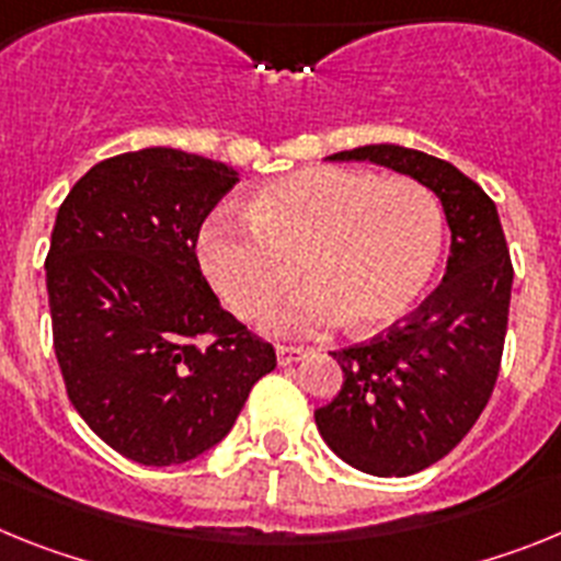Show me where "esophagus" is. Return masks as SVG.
I'll return each mask as SVG.
<instances>
[{"label": "esophagus", "instance_id": "obj_1", "mask_svg": "<svg viewBox=\"0 0 561 561\" xmlns=\"http://www.w3.org/2000/svg\"><path fill=\"white\" fill-rule=\"evenodd\" d=\"M308 353H310V347H290V344H276V362H279L282 367L301 362V358H308Z\"/></svg>", "mask_w": 561, "mask_h": 561}]
</instances>
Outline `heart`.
Listing matches in <instances>:
<instances>
[{"instance_id": "1", "label": "heart", "mask_w": 561, "mask_h": 561, "mask_svg": "<svg viewBox=\"0 0 561 561\" xmlns=\"http://www.w3.org/2000/svg\"><path fill=\"white\" fill-rule=\"evenodd\" d=\"M440 245L443 208L415 178L316 165L253 192L248 220L214 217L199 233V265L245 321L262 319L301 274L310 285L274 316L276 330L319 333L344 319L378 330L415 305Z\"/></svg>"}]
</instances>
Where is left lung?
I'll return each mask as SVG.
<instances>
[{"label":"left lung","mask_w":561,"mask_h":561,"mask_svg":"<svg viewBox=\"0 0 561 561\" xmlns=\"http://www.w3.org/2000/svg\"><path fill=\"white\" fill-rule=\"evenodd\" d=\"M330 160H369L440 197L451 253L440 285L387 333L335 350L341 392L316 426L353 469L409 477L449 455L494 392L503 362L514 265L494 199L440 158L396 144L358 146Z\"/></svg>","instance_id":"8db88e82"}]
</instances>
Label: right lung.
<instances>
[{"instance_id": "1", "label": "right lung", "mask_w": 561, "mask_h": 561, "mask_svg": "<svg viewBox=\"0 0 561 561\" xmlns=\"http://www.w3.org/2000/svg\"><path fill=\"white\" fill-rule=\"evenodd\" d=\"M233 186L231 165L154 146L92 165L56 214L45 267L67 398L140 466L217 446L276 367L199 271V226Z\"/></svg>"}]
</instances>
